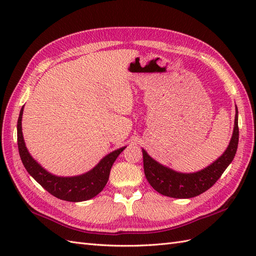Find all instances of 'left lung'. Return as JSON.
Here are the masks:
<instances>
[{
  "label": "left lung",
  "mask_w": 256,
  "mask_h": 256,
  "mask_svg": "<svg viewBox=\"0 0 256 256\" xmlns=\"http://www.w3.org/2000/svg\"><path fill=\"white\" fill-rule=\"evenodd\" d=\"M238 143V108L236 106V118L233 134L229 145L224 153L212 164L204 170L196 172H179L160 164L148 154L144 148L143 164L144 172L150 186L156 192L167 196V197L186 199L199 196L210 187L221 177L233 158H234Z\"/></svg>",
  "instance_id": "8db88e82"
}]
</instances>
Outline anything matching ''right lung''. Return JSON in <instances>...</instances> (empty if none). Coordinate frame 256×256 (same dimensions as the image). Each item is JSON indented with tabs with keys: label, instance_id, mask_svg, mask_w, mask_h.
Instances as JSON below:
<instances>
[{
	"label": "right lung",
	"instance_id": "obj_1",
	"mask_svg": "<svg viewBox=\"0 0 256 256\" xmlns=\"http://www.w3.org/2000/svg\"><path fill=\"white\" fill-rule=\"evenodd\" d=\"M23 110L24 106L20 108L18 121V145L22 162L30 175L48 192L62 200L80 202V201L94 198L98 194H100L108 180L113 162L126 146L111 152L110 154L103 157L91 170L82 174V175L72 177L52 175L32 158L26 148L23 132H22Z\"/></svg>",
	"mask_w": 256,
	"mask_h": 256
}]
</instances>
